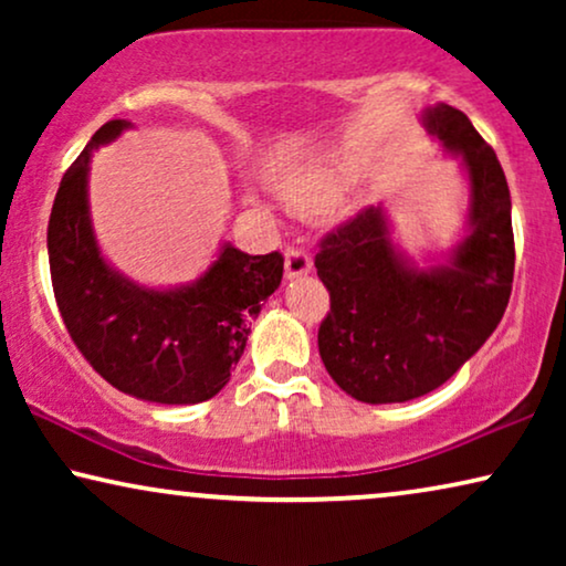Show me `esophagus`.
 <instances>
[{
	"instance_id": "esophagus-1",
	"label": "esophagus",
	"mask_w": 566,
	"mask_h": 566,
	"mask_svg": "<svg viewBox=\"0 0 566 566\" xmlns=\"http://www.w3.org/2000/svg\"><path fill=\"white\" fill-rule=\"evenodd\" d=\"M312 270V258L301 247H289L285 250V277H298L306 275Z\"/></svg>"
}]
</instances>
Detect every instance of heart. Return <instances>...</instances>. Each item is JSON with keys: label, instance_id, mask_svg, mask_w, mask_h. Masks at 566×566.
<instances>
[{"label": "heart", "instance_id": "heart-1", "mask_svg": "<svg viewBox=\"0 0 566 566\" xmlns=\"http://www.w3.org/2000/svg\"><path fill=\"white\" fill-rule=\"evenodd\" d=\"M339 188H343V182H339V175L335 169L316 167L291 177L289 182H283L281 190H283L285 203L291 208L312 213V211H319L324 206H329L332 200H337Z\"/></svg>", "mask_w": 566, "mask_h": 566}]
</instances>
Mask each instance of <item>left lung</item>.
<instances>
[{"label":"left lung","mask_w":566,"mask_h":566,"mask_svg":"<svg viewBox=\"0 0 566 566\" xmlns=\"http://www.w3.org/2000/svg\"><path fill=\"white\" fill-rule=\"evenodd\" d=\"M422 123L461 154L471 185L469 234L448 265L417 270L391 244L381 206L322 239L314 265L329 291L319 355L339 389L368 405L409 401L443 386L497 329L515 273L510 188L497 154L451 105Z\"/></svg>","instance_id":"left-lung-1"}]
</instances>
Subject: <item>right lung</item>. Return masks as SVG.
Listing matches in <instances>:
<instances>
[{
  "label": "right lung",
  "instance_id": "add662e5",
  "mask_svg": "<svg viewBox=\"0 0 566 566\" xmlns=\"http://www.w3.org/2000/svg\"><path fill=\"white\" fill-rule=\"evenodd\" d=\"M130 123L107 120L61 177L49 221L53 296L74 345L107 384L157 405H198L229 384L252 316L281 285L283 254L223 244L196 283L142 289L107 265L87 203L92 149Z\"/></svg>",
  "mask_w": 566,
  "mask_h": 566
}]
</instances>
